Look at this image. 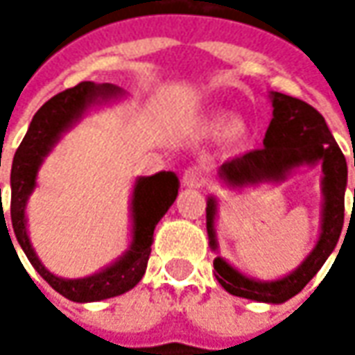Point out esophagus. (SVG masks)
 Masks as SVG:
<instances>
[{"label": "esophagus", "mask_w": 355, "mask_h": 355, "mask_svg": "<svg viewBox=\"0 0 355 355\" xmlns=\"http://www.w3.org/2000/svg\"><path fill=\"white\" fill-rule=\"evenodd\" d=\"M207 182V173L203 168L198 166H191L184 171V185L185 187H201Z\"/></svg>", "instance_id": "obj_1"}]
</instances>
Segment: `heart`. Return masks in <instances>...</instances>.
I'll use <instances>...</instances> for the list:
<instances>
[{"mask_svg": "<svg viewBox=\"0 0 355 355\" xmlns=\"http://www.w3.org/2000/svg\"><path fill=\"white\" fill-rule=\"evenodd\" d=\"M203 130L207 134H219L221 132V140L225 146H241L249 138V122L245 118H233L225 110H217L207 116L203 122Z\"/></svg>", "mask_w": 355, "mask_h": 355, "instance_id": "heart-1", "label": "heart"}]
</instances>
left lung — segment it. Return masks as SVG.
Masks as SVG:
<instances>
[{"label": "left lung", "mask_w": 355, "mask_h": 355, "mask_svg": "<svg viewBox=\"0 0 355 355\" xmlns=\"http://www.w3.org/2000/svg\"><path fill=\"white\" fill-rule=\"evenodd\" d=\"M272 120L268 124L263 148L225 162L217 178L239 189L263 182H282L302 166H322V221L320 235L306 259L291 275L277 280H257L239 272L225 259L215 257V279L227 293L266 304H282L306 286L338 245L344 227V193L348 185V166L338 148L326 120L304 101L282 92H270ZM355 166V162H354ZM355 193V189H354ZM207 235L209 247L217 251L215 215L217 199L207 198ZM352 223V217H349ZM348 223V225H349ZM349 231V227H348Z\"/></svg>", "instance_id": "left-lung-1"}]
</instances>
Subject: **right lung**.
Here are the masks:
<instances>
[{
    "mask_svg": "<svg viewBox=\"0 0 355 355\" xmlns=\"http://www.w3.org/2000/svg\"><path fill=\"white\" fill-rule=\"evenodd\" d=\"M124 96V90L114 85H94L85 80L73 89L62 90L43 104L29 124L11 166V223L17 243L35 266V270L49 284L73 302H98L128 293L142 280L152 252L154 229L178 198L180 180L173 171H159L148 178H138L132 191V243L128 251L118 257L112 265L85 279H61L53 275L35 254L27 233L25 207L37 185V171L43 159L61 140V136L75 126L90 106L110 103ZM1 193V191H0ZM1 203V199H0ZM6 221V217H3ZM9 235V231H7ZM11 241V239H9Z\"/></svg>",
    "mask_w": 355,
    "mask_h": 355,
    "instance_id": "obj_1",
    "label": "right lung"
}]
</instances>
